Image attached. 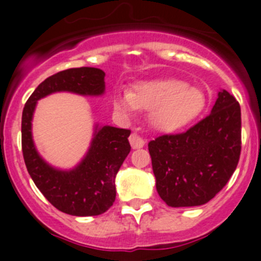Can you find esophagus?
<instances>
[{
  "instance_id": "1",
  "label": "esophagus",
  "mask_w": 261,
  "mask_h": 261,
  "mask_svg": "<svg viewBox=\"0 0 261 261\" xmlns=\"http://www.w3.org/2000/svg\"><path fill=\"white\" fill-rule=\"evenodd\" d=\"M128 140H130L131 146H133L134 149H139V147H143L144 145H145V141H144V139L141 138L140 135H138L136 133L131 134L130 138H128Z\"/></svg>"
}]
</instances>
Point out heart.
Returning a JSON list of instances; mask_svg holds the SVG:
<instances>
[{
	"label": "heart",
	"mask_w": 261,
	"mask_h": 261,
	"mask_svg": "<svg viewBox=\"0 0 261 261\" xmlns=\"http://www.w3.org/2000/svg\"><path fill=\"white\" fill-rule=\"evenodd\" d=\"M116 111L130 115L136 109L150 112V122L165 133L179 130L194 120L206 106L203 92L177 80L139 83L130 93L114 97Z\"/></svg>",
	"instance_id": "obj_1"
}]
</instances>
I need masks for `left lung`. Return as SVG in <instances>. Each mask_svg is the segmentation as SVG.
I'll return each mask as SVG.
<instances>
[{"instance_id": "left-lung-1", "label": "left lung", "mask_w": 261, "mask_h": 261, "mask_svg": "<svg viewBox=\"0 0 261 261\" xmlns=\"http://www.w3.org/2000/svg\"><path fill=\"white\" fill-rule=\"evenodd\" d=\"M160 198L170 207L201 206L227 184L241 152V109L227 91L218 92L211 114L179 134L149 143Z\"/></svg>"}]
</instances>
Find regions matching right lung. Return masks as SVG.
<instances>
[{"label": "right lung", "mask_w": 261, "mask_h": 261, "mask_svg": "<svg viewBox=\"0 0 261 261\" xmlns=\"http://www.w3.org/2000/svg\"><path fill=\"white\" fill-rule=\"evenodd\" d=\"M59 91L98 96L105 91V72L91 67L70 68L39 84L26 101L21 120V145L26 168L39 191L55 208L72 216L101 215L115 202V178L130 152L131 131L103 126L96 131L86 158L75 169H54L39 156L34 146L31 120L36 101Z\"/></svg>", "instance_id": "right-lung-1"}]
</instances>
